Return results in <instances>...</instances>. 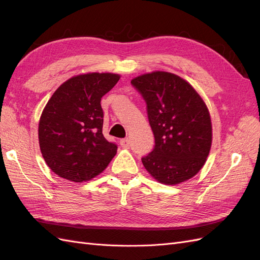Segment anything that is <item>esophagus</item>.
Returning a JSON list of instances; mask_svg holds the SVG:
<instances>
[{
	"mask_svg": "<svg viewBox=\"0 0 260 260\" xmlns=\"http://www.w3.org/2000/svg\"><path fill=\"white\" fill-rule=\"evenodd\" d=\"M120 145L123 147V148H129L130 147V140L127 138V139H122L120 140Z\"/></svg>",
	"mask_w": 260,
	"mask_h": 260,
	"instance_id": "1",
	"label": "esophagus"
}]
</instances>
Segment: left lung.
Masks as SVG:
<instances>
[{"label": "left lung", "mask_w": 260, "mask_h": 260, "mask_svg": "<svg viewBox=\"0 0 260 260\" xmlns=\"http://www.w3.org/2000/svg\"><path fill=\"white\" fill-rule=\"evenodd\" d=\"M131 84L146 103L155 146L142 157L145 169L160 183L175 185L202 169L211 146L207 106L193 86L177 75L154 72Z\"/></svg>", "instance_id": "obj_1"}]
</instances>
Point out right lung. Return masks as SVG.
Wrapping results in <instances>:
<instances>
[{"mask_svg":"<svg viewBox=\"0 0 260 260\" xmlns=\"http://www.w3.org/2000/svg\"><path fill=\"white\" fill-rule=\"evenodd\" d=\"M115 74L70 78L54 92L39 122L43 158L57 176L74 182L96 177L111 162L117 145L103 136L101 99L119 80Z\"/></svg>","mask_w":260,"mask_h":260,"instance_id":"1","label":"right lung"}]
</instances>
